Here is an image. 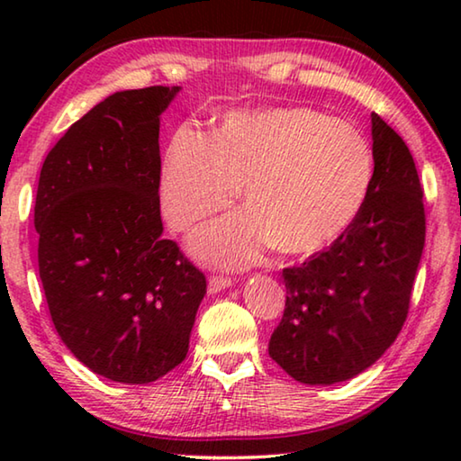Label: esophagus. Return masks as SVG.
<instances>
[{"mask_svg":"<svg viewBox=\"0 0 461 461\" xmlns=\"http://www.w3.org/2000/svg\"><path fill=\"white\" fill-rule=\"evenodd\" d=\"M233 285V280L231 278H228V276H220V275H213V276H209V280H207V291L209 293H220V291H223V288H228V286H231Z\"/></svg>","mask_w":461,"mask_h":461,"instance_id":"obj_1","label":"esophagus"}]
</instances>
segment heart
Returning a JSON list of instances; mask_svg holds the SVG:
<instances>
[{
	"label": "heart",
	"mask_w": 461,
	"mask_h": 461,
	"mask_svg": "<svg viewBox=\"0 0 461 461\" xmlns=\"http://www.w3.org/2000/svg\"><path fill=\"white\" fill-rule=\"evenodd\" d=\"M374 152L352 123L311 107L231 112L207 138L176 130L160 167V205L178 231L230 207L246 212L191 236L217 267H248L270 246L309 256L338 240L362 212L374 183Z\"/></svg>",
	"instance_id": "obj_1"
}]
</instances>
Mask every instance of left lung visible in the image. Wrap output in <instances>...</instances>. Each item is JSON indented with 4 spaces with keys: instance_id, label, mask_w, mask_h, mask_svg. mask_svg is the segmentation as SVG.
Instances as JSON below:
<instances>
[{
    "instance_id": "left-lung-1",
    "label": "left lung",
    "mask_w": 461,
    "mask_h": 461,
    "mask_svg": "<svg viewBox=\"0 0 461 461\" xmlns=\"http://www.w3.org/2000/svg\"><path fill=\"white\" fill-rule=\"evenodd\" d=\"M376 170L354 223L323 252L285 268V315L268 354L303 384L357 376L407 321L425 246L423 189L409 146L372 113Z\"/></svg>"
}]
</instances>
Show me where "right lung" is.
I'll use <instances>...</instances> for the list:
<instances>
[{
  "label": "right lung",
  "instance_id": "1",
  "mask_svg": "<svg viewBox=\"0 0 461 461\" xmlns=\"http://www.w3.org/2000/svg\"><path fill=\"white\" fill-rule=\"evenodd\" d=\"M181 87L118 91L46 156L34 225L52 323L77 360L148 384L189 352L205 276L162 240L160 113Z\"/></svg>",
  "mask_w": 461,
  "mask_h": 461
}]
</instances>
